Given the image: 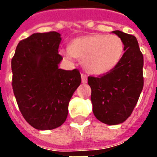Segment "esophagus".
<instances>
[{
    "instance_id": "obj_1",
    "label": "esophagus",
    "mask_w": 157,
    "mask_h": 157,
    "mask_svg": "<svg viewBox=\"0 0 157 157\" xmlns=\"http://www.w3.org/2000/svg\"><path fill=\"white\" fill-rule=\"evenodd\" d=\"M82 83H86L87 82V75H86V74H84V73H82Z\"/></svg>"
}]
</instances>
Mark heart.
Segmentation results:
<instances>
[{
	"instance_id": "obj_1",
	"label": "heart",
	"mask_w": 157,
	"mask_h": 157,
	"mask_svg": "<svg viewBox=\"0 0 157 157\" xmlns=\"http://www.w3.org/2000/svg\"><path fill=\"white\" fill-rule=\"evenodd\" d=\"M124 43L120 37L93 33L72 40L70 47L62 50L66 58L81 59L86 71L102 75L110 71L121 60Z\"/></svg>"
}]
</instances>
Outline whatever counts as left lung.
Returning a JSON list of instances; mask_svg holds the SVG:
<instances>
[{
    "label": "left lung",
    "instance_id": "obj_1",
    "mask_svg": "<svg viewBox=\"0 0 157 157\" xmlns=\"http://www.w3.org/2000/svg\"><path fill=\"white\" fill-rule=\"evenodd\" d=\"M124 43V54L114 68L98 77L88 76L92 111L99 121L115 125L131 115L144 86V58L134 35L113 31Z\"/></svg>",
    "mask_w": 157,
    "mask_h": 157
}]
</instances>
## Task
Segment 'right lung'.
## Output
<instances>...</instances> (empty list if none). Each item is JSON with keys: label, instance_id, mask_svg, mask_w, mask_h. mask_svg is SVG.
Segmentation results:
<instances>
[{"label": "right lung", "instance_id": "obj_1", "mask_svg": "<svg viewBox=\"0 0 157 157\" xmlns=\"http://www.w3.org/2000/svg\"><path fill=\"white\" fill-rule=\"evenodd\" d=\"M60 41L57 32L33 33L19 42L12 59V89L19 110L40 130L64 124L69 102L82 82L77 69H59Z\"/></svg>", "mask_w": 157, "mask_h": 157}]
</instances>
